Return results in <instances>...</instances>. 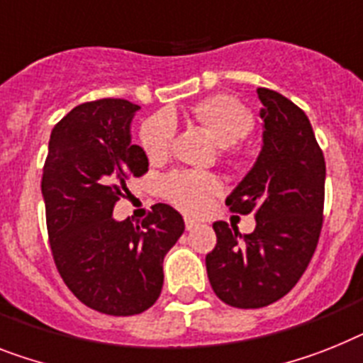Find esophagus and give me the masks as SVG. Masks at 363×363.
Returning <instances> with one entry per match:
<instances>
[{
  "label": "esophagus",
  "instance_id": "obj_1",
  "mask_svg": "<svg viewBox=\"0 0 363 363\" xmlns=\"http://www.w3.org/2000/svg\"><path fill=\"white\" fill-rule=\"evenodd\" d=\"M196 226H199V223H196V220H193V218H185V228L193 230V228H196Z\"/></svg>",
  "mask_w": 363,
  "mask_h": 363
}]
</instances>
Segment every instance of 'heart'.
<instances>
[{
  "label": "heart",
  "instance_id": "b5f03b06",
  "mask_svg": "<svg viewBox=\"0 0 363 363\" xmlns=\"http://www.w3.org/2000/svg\"><path fill=\"white\" fill-rule=\"evenodd\" d=\"M193 116L218 146H232L247 139L254 128V116L245 104L228 94L209 96L193 107ZM176 133L174 116L161 111L150 116L140 128V146L150 161L169 155ZM220 184L211 174L176 172L164 179V194L185 213H200L208 208L211 196L218 194Z\"/></svg>",
  "mask_w": 363,
  "mask_h": 363
}]
</instances>
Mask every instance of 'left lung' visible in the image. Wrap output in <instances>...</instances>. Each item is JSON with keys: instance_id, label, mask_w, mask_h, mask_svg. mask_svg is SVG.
Segmentation results:
<instances>
[{"instance_id": "left-lung-1", "label": "left lung", "mask_w": 363, "mask_h": 363, "mask_svg": "<svg viewBox=\"0 0 363 363\" xmlns=\"http://www.w3.org/2000/svg\"><path fill=\"white\" fill-rule=\"evenodd\" d=\"M263 145L254 167L226 199L232 211L256 215L252 233L217 220V245L206 256L215 295L233 308H263L291 291L306 271L323 226L326 164L304 111L269 89Z\"/></svg>"}]
</instances>
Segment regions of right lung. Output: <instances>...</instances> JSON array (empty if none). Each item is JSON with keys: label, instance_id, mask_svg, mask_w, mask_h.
Masks as SVG:
<instances>
[{"label": "right lung", "instance_id": "obj_1", "mask_svg": "<svg viewBox=\"0 0 363 363\" xmlns=\"http://www.w3.org/2000/svg\"><path fill=\"white\" fill-rule=\"evenodd\" d=\"M140 107L121 98L86 101L53 128L42 174L46 224L57 271L85 306L107 315H135L160 298L163 259L185 224L155 203L143 224L115 220L125 182L148 170L131 143Z\"/></svg>", "mask_w": 363, "mask_h": 363}]
</instances>
